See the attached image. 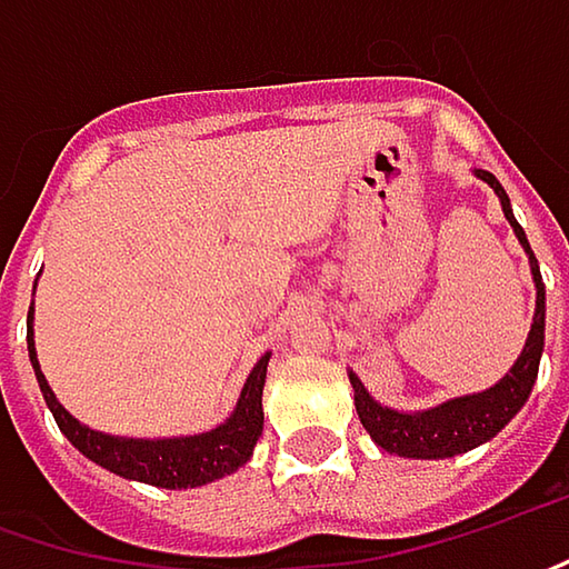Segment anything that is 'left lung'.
Masks as SVG:
<instances>
[{
	"instance_id": "left-lung-1",
	"label": "left lung",
	"mask_w": 569,
	"mask_h": 569,
	"mask_svg": "<svg viewBox=\"0 0 569 569\" xmlns=\"http://www.w3.org/2000/svg\"><path fill=\"white\" fill-rule=\"evenodd\" d=\"M476 174L499 193L506 220L511 223L518 242L525 246V252L531 259V274H535V284H538L535 323H531L528 343L521 349L518 362L511 366V372L499 386L482 391V395L453 398V401H447L440 408H430V411L401 415V411L382 408L379 401L369 398V391L362 388V382L356 376H349L362 427L369 430V437L382 450L398 453V457L443 460V457H457V453H467L472 447L486 443L489 437H496L521 411V405L528 401L535 379H538V366H541V352H545V281H541V268H538V259H535V252H531V246L525 239V229L511 217V203H508V193L502 190V183L496 181L489 171H476Z\"/></svg>"
}]
</instances>
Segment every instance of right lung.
Segmentation results:
<instances>
[{"mask_svg":"<svg viewBox=\"0 0 569 569\" xmlns=\"http://www.w3.org/2000/svg\"><path fill=\"white\" fill-rule=\"evenodd\" d=\"M31 317V310H28ZM28 356L38 376L41 395L54 415V421L63 430V437L93 463H100L116 476L126 479H139L148 486H161V489H193V486H207L220 476H229L232 469H239L249 457L256 440L262 437V386L264 369H268V356L259 359V366L252 369L249 382L242 388V398L232 411V418L210 433L200 437H178V440H122V437H109L100 430H90L80 425L77 418H70L61 408V401L54 398L51 386L44 382L38 359H34V343H31V330H28Z\"/></svg>","mask_w":569,"mask_h":569,"instance_id":"obj_1","label":"right lung"}]
</instances>
